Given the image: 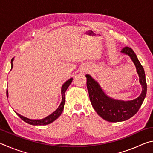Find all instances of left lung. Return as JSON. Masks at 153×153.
I'll use <instances>...</instances> for the list:
<instances>
[{"mask_svg": "<svg viewBox=\"0 0 153 153\" xmlns=\"http://www.w3.org/2000/svg\"><path fill=\"white\" fill-rule=\"evenodd\" d=\"M131 58L135 65L142 86V93L135 99L123 101L108 97L103 91L98 83L87 74L86 85L90 102L98 115L109 122H119L129 120L138 112L146 94L147 85L143 67L131 48L126 46L121 51Z\"/></svg>", "mask_w": 153, "mask_h": 153, "instance_id": "obj_1", "label": "left lung"}]
</instances>
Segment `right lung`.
I'll use <instances>...</instances> for the list:
<instances>
[{"mask_svg":"<svg viewBox=\"0 0 153 153\" xmlns=\"http://www.w3.org/2000/svg\"><path fill=\"white\" fill-rule=\"evenodd\" d=\"M13 59H12L11 60V69L13 68ZM72 80L73 78H70L69 79L67 80L64 83L63 86L61 87V95H62V100L59 107L57 108L55 111H54L53 113H51V115H49L47 117L42 119V120H31V119H28L27 117H25L24 116L19 115V113H16L17 115L19 116V117L22 119L23 121H24L25 122L30 124V125L33 126H45V125H48V124L53 122L54 121L56 120L59 116L61 115L62 112H63V108H64V105H65V92L67 89L68 88L69 85L71 84L72 82ZM8 90H7V97L8 98Z\"/></svg>","mask_w":153,"mask_h":153,"instance_id":"right-lung-1","label":"right lung"}]
</instances>
